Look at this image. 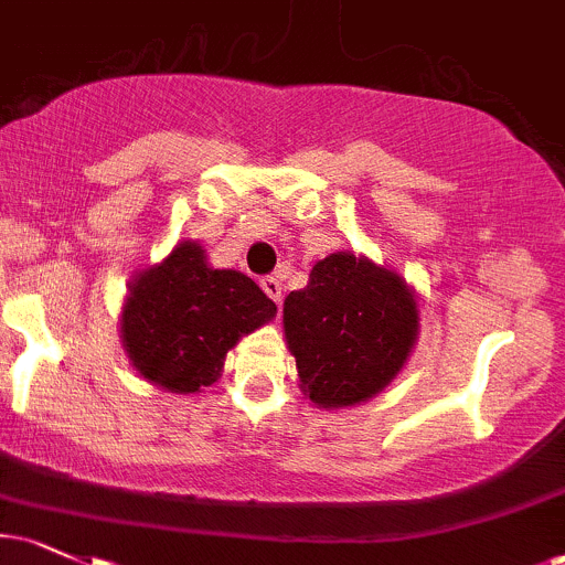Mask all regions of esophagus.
Masks as SVG:
<instances>
[{
    "label": "esophagus",
    "mask_w": 565,
    "mask_h": 565,
    "mask_svg": "<svg viewBox=\"0 0 565 565\" xmlns=\"http://www.w3.org/2000/svg\"><path fill=\"white\" fill-rule=\"evenodd\" d=\"M260 287H263L265 295L270 297V300L281 302V281H278L276 276H265V278H260Z\"/></svg>",
    "instance_id": "obj_1"
}]
</instances>
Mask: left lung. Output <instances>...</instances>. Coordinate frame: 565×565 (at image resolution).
<instances>
[{
  "label": "left lung",
  "mask_w": 565,
  "mask_h": 565,
  "mask_svg": "<svg viewBox=\"0 0 565 565\" xmlns=\"http://www.w3.org/2000/svg\"><path fill=\"white\" fill-rule=\"evenodd\" d=\"M284 332L302 391L323 408L372 398L404 366L417 337V302L391 270L329 255L308 287L284 300Z\"/></svg>",
  "instance_id": "8db88e82"
}]
</instances>
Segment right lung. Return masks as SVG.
Listing matches in <instances>:
<instances>
[{"mask_svg":"<svg viewBox=\"0 0 565 565\" xmlns=\"http://www.w3.org/2000/svg\"><path fill=\"white\" fill-rule=\"evenodd\" d=\"M274 313L276 302L249 276L212 270L199 244L180 242L132 281L121 334L142 377L172 393H196L220 377L238 337Z\"/></svg>","mask_w":565,"mask_h":565,"instance_id":"right-lung-1","label":"right lung"}]
</instances>
